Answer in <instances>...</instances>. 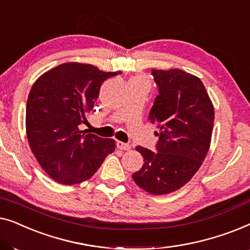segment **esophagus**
<instances>
[{
    "instance_id": "obj_1",
    "label": "esophagus",
    "mask_w": 250,
    "mask_h": 250,
    "mask_svg": "<svg viewBox=\"0 0 250 250\" xmlns=\"http://www.w3.org/2000/svg\"><path fill=\"white\" fill-rule=\"evenodd\" d=\"M116 146H117L118 149H122V150H129V149H131V146H129L128 143H124L122 141L116 142Z\"/></svg>"
}]
</instances>
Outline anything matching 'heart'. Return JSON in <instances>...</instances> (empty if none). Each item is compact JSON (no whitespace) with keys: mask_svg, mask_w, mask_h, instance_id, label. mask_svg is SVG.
<instances>
[{"mask_svg":"<svg viewBox=\"0 0 250 250\" xmlns=\"http://www.w3.org/2000/svg\"><path fill=\"white\" fill-rule=\"evenodd\" d=\"M138 80H141V81H145L146 82V81L145 80V78H138Z\"/></svg>","mask_w":250,"mask_h":250,"instance_id":"obj_1","label":"heart"}]
</instances>
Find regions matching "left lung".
<instances>
[{"label": "left lung", "mask_w": 250, "mask_h": 250, "mask_svg": "<svg viewBox=\"0 0 250 250\" xmlns=\"http://www.w3.org/2000/svg\"><path fill=\"white\" fill-rule=\"evenodd\" d=\"M158 95L149 121L156 125V151L136 146L143 157L134 182L146 192L165 194L189 182L209 149L214 107L203 82L180 69H152Z\"/></svg>", "instance_id": "8db88e82"}]
</instances>
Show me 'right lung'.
<instances>
[{
  "mask_svg": "<svg viewBox=\"0 0 250 250\" xmlns=\"http://www.w3.org/2000/svg\"><path fill=\"white\" fill-rule=\"evenodd\" d=\"M118 74L67 62L34 83L26 108L27 138L37 162L57 182L73 186L88 180L115 150L114 140L81 131L80 125L93 110L101 84Z\"/></svg>",
  "mask_w": 250,
  "mask_h": 250,
  "instance_id": "right-lung-1",
  "label": "right lung"
}]
</instances>
